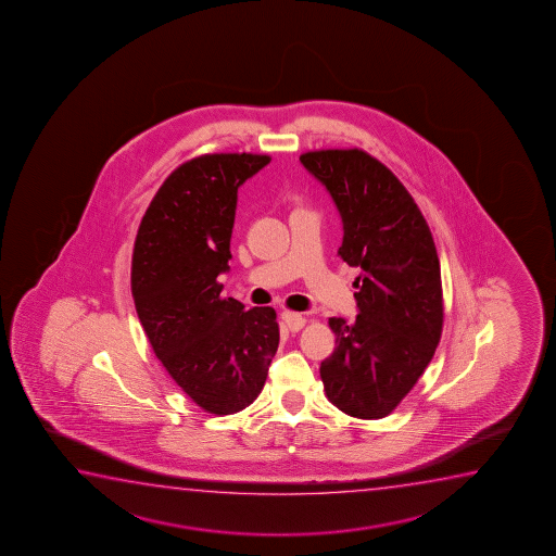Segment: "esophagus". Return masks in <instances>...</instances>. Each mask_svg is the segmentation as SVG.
I'll return each mask as SVG.
<instances>
[{
	"mask_svg": "<svg viewBox=\"0 0 556 556\" xmlns=\"http://www.w3.org/2000/svg\"><path fill=\"white\" fill-rule=\"evenodd\" d=\"M281 319L289 327L290 332H298L305 325V319L300 313L282 312Z\"/></svg>",
	"mask_w": 556,
	"mask_h": 556,
	"instance_id": "obj_1",
	"label": "esophagus"
}]
</instances>
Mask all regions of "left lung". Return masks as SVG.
Here are the masks:
<instances>
[{
    "mask_svg": "<svg viewBox=\"0 0 556 556\" xmlns=\"http://www.w3.org/2000/svg\"><path fill=\"white\" fill-rule=\"evenodd\" d=\"M300 161L334 199L343 224L338 254L361 267L358 315L332 317L336 350L320 363L328 401L348 416L386 418L410 393L442 332L441 264L416 201L383 163L358 148Z\"/></svg>",
    "mask_w": 556,
    "mask_h": 556,
    "instance_id": "1",
    "label": "left lung"
}]
</instances>
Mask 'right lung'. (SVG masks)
Masks as SVG:
<instances>
[{"mask_svg": "<svg viewBox=\"0 0 556 556\" xmlns=\"http://www.w3.org/2000/svg\"><path fill=\"white\" fill-rule=\"evenodd\" d=\"M271 161L206 153L163 182L138 228L130 290L155 357L208 414L243 410L266 383L279 348L274 307L222 298L237 190Z\"/></svg>", "mask_w": 556, "mask_h": 556, "instance_id": "add662e5", "label": "right lung"}]
</instances>
